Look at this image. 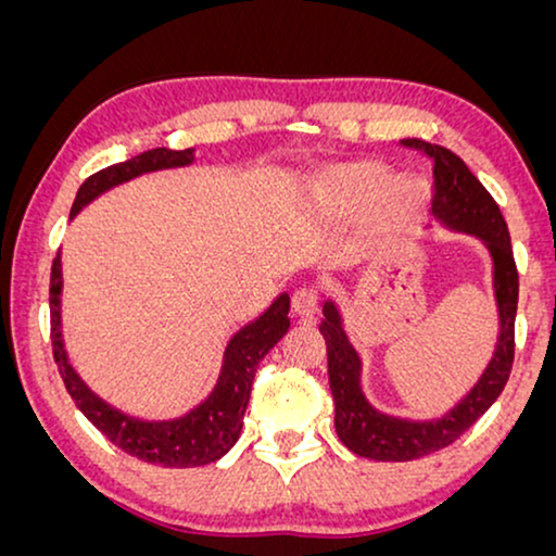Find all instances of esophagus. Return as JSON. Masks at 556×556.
I'll list each match as a JSON object with an SVG mask.
<instances>
[{
	"mask_svg": "<svg viewBox=\"0 0 556 556\" xmlns=\"http://www.w3.org/2000/svg\"><path fill=\"white\" fill-rule=\"evenodd\" d=\"M291 303H293L295 316H301V318L314 316L316 311H318V291H316L314 286H303V288H299V291L293 293Z\"/></svg>",
	"mask_w": 556,
	"mask_h": 556,
	"instance_id": "obj_1",
	"label": "esophagus"
}]
</instances>
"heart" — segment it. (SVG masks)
<instances>
[{
	"instance_id": "heart-1",
	"label": "heart",
	"mask_w": 556,
	"mask_h": 556,
	"mask_svg": "<svg viewBox=\"0 0 556 556\" xmlns=\"http://www.w3.org/2000/svg\"><path fill=\"white\" fill-rule=\"evenodd\" d=\"M331 197L341 210L359 212L379 204L384 225H402L420 207V189L413 181H392L387 166L359 162L333 174Z\"/></svg>"
}]
</instances>
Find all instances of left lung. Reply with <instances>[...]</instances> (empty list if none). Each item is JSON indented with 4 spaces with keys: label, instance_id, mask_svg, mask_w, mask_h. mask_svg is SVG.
<instances>
[{
    "label": "left lung",
    "instance_id": "1",
    "mask_svg": "<svg viewBox=\"0 0 556 556\" xmlns=\"http://www.w3.org/2000/svg\"><path fill=\"white\" fill-rule=\"evenodd\" d=\"M405 149L420 151L432 162V197L430 212L453 230H463L485 240L493 255V286L501 314V337L496 354L466 400L453 407L443 420L409 422L387 417L369 407L359 387V356L346 341L341 318L333 303L324 306V321L318 331L326 339L329 356V387L333 394V425L337 435L349 451L371 460H415L422 455L443 451L455 443L485 409H489L511 375L514 364V321L519 303V270H516L511 238L498 204L489 194L460 156L428 141H400Z\"/></svg>",
    "mask_w": 556,
    "mask_h": 556
}]
</instances>
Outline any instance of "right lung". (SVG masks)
<instances>
[{
	"label": "right lung",
	"instance_id": "right-lung-1",
	"mask_svg": "<svg viewBox=\"0 0 556 556\" xmlns=\"http://www.w3.org/2000/svg\"><path fill=\"white\" fill-rule=\"evenodd\" d=\"M189 162H192V149L172 151L162 147L143 151V154L128 159L124 164L105 166V169L90 174L83 181L78 194H75L71 217L78 215L80 207H86L90 200H96L98 194L121 185V181L139 177L143 172L185 166ZM60 286H63V278H60V255H55L50 273V341L58 371L75 407L113 445H118L121 451L143 463H154V466L164 468H194L223 458L235 445V440L240 438L242 415H245L257 364L291 326V321H288L291 299L286 293L278 295L276 303L257 321L248 324L245 329L235 333L230 344H227L225 367L215 392L200 407H194L192 413L179 417V420L141 422L98 400L67 364L63 339H60Z\"/></svg>",
	"mask_w": 556,
	"mask_h": 556
}]
</instances>
